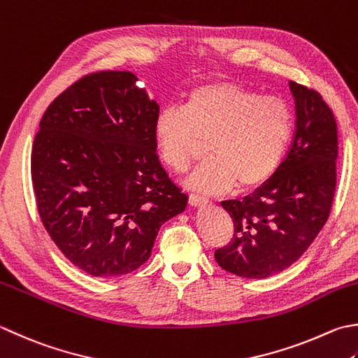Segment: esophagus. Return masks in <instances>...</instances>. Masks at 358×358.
Returning a JSON list of instances; mask_svg holds the SVG:
<instances>
[{"label": "esophagus", "instance_id": "esophagus-1", "mask_svg": "<svg viewBox=\"0 0 358 358\" xmlns=\"http://www.w3.org/2000/svg\"><path fill=\"white\" fill-rule=\"evenodd\" d=\"M189 203H191L192 206H201V205H206L208 199L199 194H189Z\"/></svg>", "mask_w": 358, "mask_h": 358}]
</instances>
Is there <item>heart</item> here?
<instances>
[{
    "mask_svg": "<svg viewBox=\"0 0 358 358\" xmlns=\"http://www.w3.org/2000/svg\"><path fill=\"white\" fill-rule=\"evenodd\" d=\"M292 108L281 97L261 96L236 83L194 88L185 107L159 111L153 136L159 157L183 172L208 141L211 153L187 180L205 192L262 186L282 164L293 136Z\"/></svg>",
    "mask_w": 358,
    "mask_h": 358,
    "instance_id": "heart-1",
    "label": "heart"
}]
</instances>
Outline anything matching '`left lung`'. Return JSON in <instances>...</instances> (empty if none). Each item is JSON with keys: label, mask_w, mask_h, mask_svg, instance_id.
<instances>
[{"label": "left lung", "mask_w": 358, "mask_h": 358, "mask_svg": "<svg viewBox=\"0 0 358 358\" xmlns=\"http://www.w3.org/2000/svg\"><path fill=\"white\" fill-rule=\"evenodd\" d=\"M296 122L278 172L243 200H227L233 239L217 248L223 270L264 279L289 268L310 247L329 219L337 186L338 131L317 90L290 82Z\"/></svg>", "instance_id": "8db88e82"}]
</instances>
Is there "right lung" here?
<instances>
[{"instance_id": "right-lung-1", "label": "right lung", "mask_w": 358, "mask_h": 358, "mask_svg": "<svg viewBox=\"0 0 358 358\" xmlns=\"http://www.w3.org/2000/svg\"><path fill=\"white\" fill-rule=\"evenodd\" d=\"M130 71H94L49 103L31 153L40 220L91 276L136 270L187 195L159 164L155 101Z\"/></svg>"}]
</instances>
